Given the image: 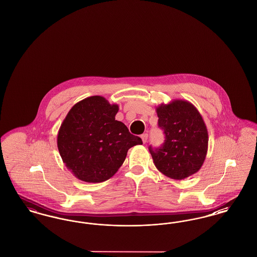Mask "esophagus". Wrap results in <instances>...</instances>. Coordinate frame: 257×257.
Returning a JSON list of instances; mask_svg holds the SVG:
<instances>
[{
    "label": "esophagus",
    "instance_id": "esophagus-1",
    "mask_svg": "<svg viewBox=\"0 0 257 257\" xmlns=\"http://www.w3.org/2000/svg\"><path fill=\"white\" fill-rule=\"evenodd\" d=\"M141 138H142V141H143V143L144 144H146L147 142V139H148V135L146 133V134H143L141 136Z\"/></svg>",
    "mask_w": 257,
    "mask_h": 257
}]
</instances>
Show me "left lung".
Listing matches in <instances>:
<instances>
[{
	"label": "left lung",
	"mask_w": 257,
	"mask_h": 257,
	"mask_svg": "<svg viewBox=\"0 0 257 257\" xmlns=\"http://www.w3.org/2000/svg\"><path fill=\"white\" fill-rule=\"evenodd\" d=\"M156 111L166 140L159 148L149 147L155 167L175 180L195 174L207 154L208 131L201 114L192 103L180 99L161 104Z\"/></svg>",
	"instance_id": "1"
}]
</instances>
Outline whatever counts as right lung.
I'll return each mask as SVG.
<instances>
[{
    "mask_svg": "<svg viewBox=\"0 0 257 257\" xmlns=\"http://www.w3.org/2000/svg\"><path fill=\"white\" fill-rule=\"evenodd\" d=\"M117 104L90 96L76 103L61 123L57 144L62 162L75 177L87 183L110 179L121 167L129 148L143 145L121 121Z\"/></svg>",
    "mask_w": 257,
    "mask_h": 257,
    "instance_id": "add662e5",
    "label": "right lung"
}]
</instances>
